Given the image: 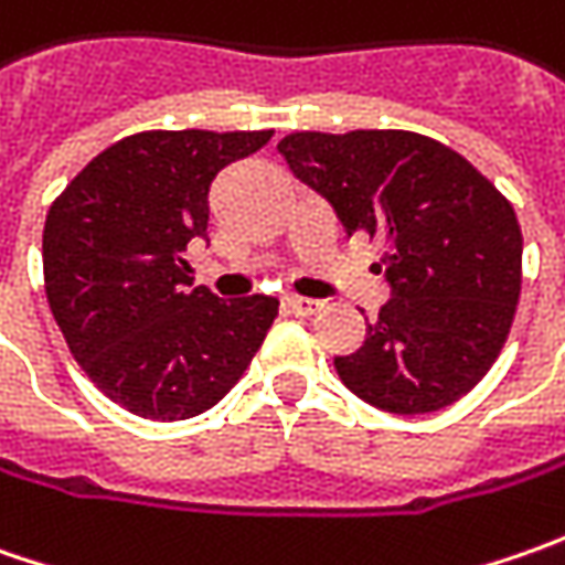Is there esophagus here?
<instances>
[{
	"mask_svg": "<svg viewBox=\"0 0 565 565\" xmlns=\"http://www.w3.org/2000/svg\"><path fill=\"white\" fill-rule=\"evenodd\" d=\"M286 308H289L292 315L308 317V315H317V311L323 308V301H315V298H301V295H289V298H286Z\"/></svg>",
	"mask_w": 565,
	"mask_h": 565,
	"instance_id": "obj_1",
	"label": "esophagus"
}]
</instances>
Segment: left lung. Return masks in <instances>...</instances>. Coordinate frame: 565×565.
<instances>
[{
    "label": "left lung",
    "mask_w": 565,
    "mask_h": 565,
    "mask_svg": "<svg viewBox=\"0 0 565 565\" xmlns=\"http://www.w3.org/2000/svg\"><path fill=\"white\" fill-rule=\"evenodd\" d=\"M276 150L345 235L386 242L377 270L393 298L359 352L333 359L339 380L393 415L462 399L500 355L519 305L510 201L466 157L415 131H295Z\"/></svg>",
    "instance_id": "8db88e82"
}]
</instances>
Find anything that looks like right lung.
I'll list each match as a JSON object with an SVG mask.
<instances>
[{
  "mask_svg": "<svg viewBox=\"0 0 565 565\" xmlns=\"http://www.w3.org/2000/svg\"><path fill=\"white\" fill-rule=\"evenodd\" d=\"M273 131H141L106 147L50 206L46 298L75 361L131 415L185 422L226 396L279 301H223L194 286L188 245L206 238L210 185Z\"/></svg>",
  "mask_w": 565,
  "mask_h": 565,
  "instance_id": "add662e5",
  "label": "right lung"
}]
</instances>
